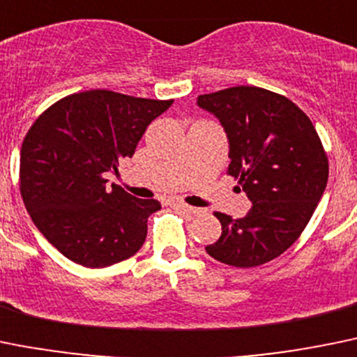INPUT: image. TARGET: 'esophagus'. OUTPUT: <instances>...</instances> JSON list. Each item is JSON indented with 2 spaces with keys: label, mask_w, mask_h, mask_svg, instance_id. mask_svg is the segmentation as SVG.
I'll list each match as a JSON object with an SVG mask.
<instances>
[{
  "label": "esophagus",
  "mask_w": 357,
  "mask_h": 357,
  "mask_svg": "<svg viewBox=\"0 0 357 357\" xmlns=\"http://www.w3.org/2000/svg\"><path fill=\"white\" fill-rule=\"evenodd\" d=\"M178 208L181 209L183 213H188V215H199V213H202V209L199 208H194V206H188V204H183V202H179Z\"/></svg>",
  "instance_id": "esophagus-1"
}]
</instances>
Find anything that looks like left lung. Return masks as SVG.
Here are the masks:
<instances>
[{
  "instance_id": "1",
  "label": "left lung",
  "mask_w": 357,
  "mask_h": 357,
  "mask_svg": "<svg viewBox=\"0 0 357 357\" xmlns=\"http://www.w3.org/2000/svg\"><path fill=\"white\" fill-rule=\"evenodd\" d=\"M197 103L227 132V172L252 201L243 218L215 213L222 236L206 252L234 268L266 264L298 241L324 194L329 163L321 137L294 102L257 86L208 93Z\"/></svg>"
}]
</instances>
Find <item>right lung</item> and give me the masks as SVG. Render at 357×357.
I'll use <instances>...</instances> for the list:
<instances>
[{"instance_id":"add662e5","label":"right lung","mask_w":357,"mask_h":357,"mask_svg":"<svg viewBox=\"0 0 357 357\" xmlns=\"http://www.w3.org/2000/svg\"><path fill=\"white\" fill-rule=\"evenodd\" d=\"M174 100L109 89L73 93L36 118L21 148L19 188L33 224L66 259L107 268L139 252L162 206L107 188L105 172L132 156L149 123Z\"/></svg>"}]
</instances>
